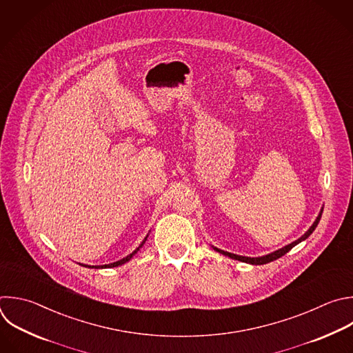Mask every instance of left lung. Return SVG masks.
I'll return each instance as SVG.
<instances>
[{
  "label": "left lung",
  "mask_w": 353,
  "mask_h": 353,
  "mask_svg": "<svg viewBox=\"0 0 353 353\" xmlns=\"http://www.w3.org/2000/svg\"><path fill=\"white\" fill-rule=\"evenodd\" d=\"M321 213H323V210L320 212V214L317 216V219H316V221L312 224V227H310V228L303 234V236H302L301 239H298L296 241L291 243L290 245H285L284 248H281V250H279V251H276V252H273V254H269V255H266V256H261V258H248V256H240V255H234V254H230V252H224V251L217 250V248H214V250H216L217 252H220V254L225 255V256H230V258H232V259H237V261H241V262H245V263H251V265H265V263L273 262V261H276V259L281 258L283 255H285V254H287L288 251H291L296 244H299L301 241L306 240V239L310 236V234L314 231V228L317 227V224H319V221H320Z\"/></svg>",
  "instance_id": "obj_1"
}]
</instances>
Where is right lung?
Instances as JSON below:
<instances>
[{"instance_id":"obj_1","label":"right lung","mask_w":353,"mask_h":353,"mask_svg":"<svg viewBox=\"0 0 353 353\" xmlns=\"http://www.w3.org/2000/svg\"><path fill=\"white\" fill-rule=\"evenodd\" d=\"M145 240H147V237H145ZM145 240H144V241L140 244V247H139L136 251H133V252H132L130 255H128L126 258H123V259H121V261H117V262H113V263H109V265H102V266H92V268H95V269H99V268H101V269H105V268H116V266H121V265H123V263L129 262V261H130V259H132V258H133V256H134V255H136V254L140 251V248H141V247L145 244ZM83 266H84V265H83ZM87 268H91V266H87Z\"/></svg>"}]
</instances>
